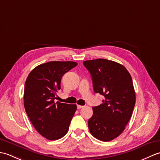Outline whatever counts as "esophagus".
Here are the masks:
<instances>
[{
    "label": "esophagus",
    "mask_w": 160,
    "mask_h": 160,
    "mask_svg": "<svg viewBox=\"0 0 160 160\" xmlns=\"http://www.w3.org/2000/svg\"><path fill=\"white\" fill-rule=\"evenodd\" d=\"M84 107V106H82V105H79V104L77 105V108H78V109H80V108H83Z\"/></svg>",
    "instance_id": "obj_1"
}]
</instances>
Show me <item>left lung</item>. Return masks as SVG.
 Returning a JSON list of instances; mask_svg holds the SVG:
<instances>
[{
    "label": "left lung",
    "instance_id": "1",
    "mask_svg": "<svg viewBox=\"0 0 160 160\" xmlns=\"http://www.w3.org/2000/svg\"><path fill=\"white\" fill-rule=\"evenodd\" d=\"M83 64L91 73L93 90L104 97L102 104L93 107L88 126L91 134L103 142L118 137L132 116L135 93L132 78L126 68L107 59L86 60Z\"/></svg>",
    "mask_w": 160,
    "mask_h": 160
}]
</instances>
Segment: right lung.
Wrapping results in <instances>:
<instances>
[{"label": "right lung", "mask_w": 160, "mask_h": 160, "mask_svg": "<svg viewBox=\"0 0 160 160\" xmlns=\"http://www.w3.org/2000/svg\"><path fill=\"white\" fill-rule=\"evenodd\" d=\"M78 65L72 61H52L37 66L27 78L24 107L32 124L47 140H56L69 130L76 104L55 102L63 75Z\"/></svg>", "instance_id": "obj_1"}]
</instances>
